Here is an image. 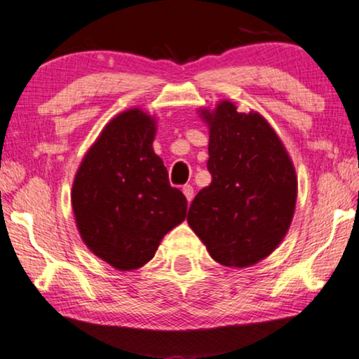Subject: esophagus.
Listing matches in <instances>:
<instances>
[{"label":"esophagus","instance_id":"esophagus-1","mask_svg":"<svg viewBox=\"0 0 359 359\" xmlns=\"http://www.w3.org/2000/svg\"><path fill=\"white\" fill-rule=\"evenodd\" d=\"M182 192L185 195V198H187V202L189 203L192 202V198H194V187H192V185H184Z\"/></svg>","mask_w":359,"mask_h":359}]
</instances>
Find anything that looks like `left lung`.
I'll use <instances>...</instances> for the list:
<instances>
[{"instance_id": "8db88e82", "label": "left lung", "mask_w": 359, "mask_h": 359, "mask_svg": "<svg viewBox=\"0 0 359 359\" xmlns=\"http://www.w3.org/2000/svg\"><path fill=\"white\" fill-rule=\"evenodd\" d=\"M208 124L212 184L197 194L187 222L219 264L248 267L284 240L297 200V177L283 141L259 113L223 100Z\"/></svg>"}]
</instances>
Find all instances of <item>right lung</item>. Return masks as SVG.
<instances>
[{
    "label": "right lung",
    "mask_w": 359,
    "mask_h": 359,
    "mask_svg": "<svg viewBox=\"0 0 359 359\" xmlns=\"http://www.w3.org/2000/svg\"><path fill=\"white\" fill-rule=\"evenodd\" d=\"M156 119L140 108L119 113L93 142L75 174L72 208L90 251L114 269L133 271L154 257L165 233L187 215L152 149Z\"/></svg>",
    "instance_id": "obj_1"
}]
</instances>
